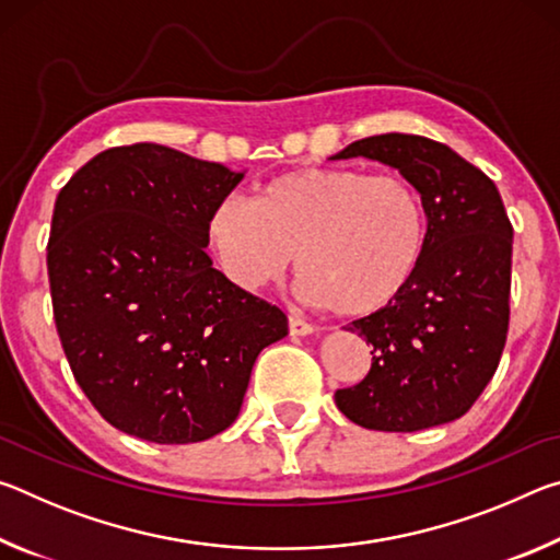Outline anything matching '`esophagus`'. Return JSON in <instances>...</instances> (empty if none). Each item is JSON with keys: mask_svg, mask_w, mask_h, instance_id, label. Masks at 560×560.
Returning <instances> with one entry per match:
<instances>
[{"mask_svg": "<svg viewBox=\"0 0 560 560\" xmlns=\"http://www.w3.org/2000/svg\"><path fill=\"white\" fill-rule=\"evenodd\" d=\"M316 326H311V324H306V320H301V318H296V316H291L289 318V334L291 336H311V334H316Z\"/></svg>", "mask_w": 560, "mask_h": 560, "instance_id": "34e87169", "label": "esophagus"}]
</instances>
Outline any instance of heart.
I'll list each match as a JSON object with an SVG mask.
<instances>
[{
  "label": "heart",
  "instance_id": "1",
  "mask_svg": "<svg viewBox=\"0 0 560 560\" xmlns=\"http://www.w3.org/2000/svg\"><path fill=\"white\" fill-rule=\"evenodd\" d=\"M428 207L412 179L360 167L289 170L222 202L207 220V249L244 291L291 269L299 296L340 316H371L410 289L428 252Z\"/></svg>",
  "mask_w": 560,
  "mask_h": 560
}]
</instances>
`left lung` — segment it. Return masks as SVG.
I'll use <instances>...</instances> for the list:
<instances>
[{"instance_id":"obj_1","label":"left lung","mask_w":560,"mask_h":560,"mask_svg":"<svg viewBox=\"0 0 560 560\" xmlns=\"http://www.w3.org/2000/svg\"><path fill=\"white\" fill-rule=\"evenodd\" d=\"M368 158L412 179L428 207V252L400 299L346 330L371 371L336 405L365 430L417 432L462 417L497 373L509 330L514 230L497 185L438 140L385 132L334 160Z\"/></svg>"}]
</instances>
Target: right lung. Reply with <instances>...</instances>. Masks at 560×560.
<instances>
[{"label":"right lung","instance_id":"right-lung-1","mask_svg":"<svg viewBox=\"0 0 560 560\" xmlns=\"http://www.w3.org/2000/svg\"><path fill=\"white\" fill-rule=\"evenodd\" d=\"M158 143L103 150L56 197L54 320L75 383L113 428L155 444L224 432L254 360L289 334L277 306L205 254L210 214L242 183Z\"/></svg>","mask_w":560,"mask_h":560}]
</instances>
